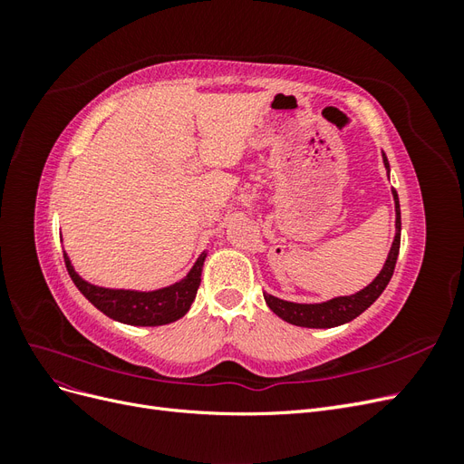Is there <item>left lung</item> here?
<instances>
[{"instance_id":"left-lung-1","label":"left lung","mask_w":464,"mask_h":464,"mask_svg":"<svg viewBox=\"0 0 464 464\" xmlns=\"http://www.w3.org/2000/svg\"><path fill=\"white\" fill-rule=\"evenodd\" d=\"M383 162L385 168L389 170V160L383 154ZM392 198H395V240H392L391 251L387 256V261L383 265L382 273H379L373 283L368 285L363 290L353 294V296H341V298H333L329 302L323 304H294V302H285L278 300L271 294H265V302L271 310L286 323H292V325L298 327H307V329H331L336 325H343V323H348L356 319L362 312H366L368 307L382 296V292L389 285V280L392 276V271H395L397 257H399V247H401V205H399V195L392 189Z\"/></svg>"}]
</instances>
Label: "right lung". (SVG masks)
I'll use <instances>...</instances> for the list:
<instances>
[{
  "mask_svg": "<svg viewBox=\"0 0 464 464\" xmlns=\"http://www.w3.org/2000/svg\"><path fill=\"white\" fill-rule=\"evenodd\" d=\"M205 254L193 265V269L179 283L152 292H135V290H111L89 285L82 280L72 266L67 254L63 251V261L67 273L72 276L75 286L81 290L96 310H101L108 317L128 323V325L157 327L172 323L184 317L198 296V288L201 285V271Z\"/></svg>",
  "mask_w": 464,
  "mask_h": 464,
  "instance_id": "right-lung-1",
  "label": "right lung"
}]
</instances>
